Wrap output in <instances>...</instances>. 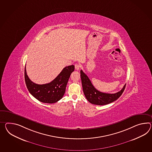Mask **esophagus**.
Masks as SVG:
<instances>
[{
  "label": "esophagus",
  "mask_w": 152,
  "mask_h": 152,
  "mask_svg": "<svg viewBox=\"0 0 152 152\" xmlns=\"http://www.w3.org/2000/svg\"><path fill=\"white\" fill-rule=\"evenodd\" d=\"M80 67H81L80 65H79V64H76L75 65V69L77 70H80Z\"/></svg>",
  "instance_id": "1"
}]
</instances>
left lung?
Segmentation results:
<instances>
[{
	"instance_id": "8db88e82",
	"label": "left lung",
	"mask_w": 152,
	"mask_h": 152,
	"mask_svg": "<svg viewBox=\"0 0 152 152\" xmlns=\"http://www.w3.org/2000/svg\"><path fill=\"white\" fill-rule=\"evenodd\" d=\"M80 73L84 94L88 101L93 104L103 105L111 103L121 96L126 87V85H125L120 91L114 94L101 92L95 88L89 78L83 71L81 70Z\"/></svg>"
}]
</instances>
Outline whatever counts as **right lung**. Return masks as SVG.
<instances>
[{"mask_svg": "<svg viewBox=\"0 0 152 152\" xmlns=\"http://www.w3.org/2000/svg\"><path fill=\"white\" fill-rule=\"evenodd\" d=\"M74 65L66 66L56 77L48 83L38 85L31 81L25 67V80L30 93L37 100L45 103H55L60 100L65 92L66 87Z\"/></svg>", "mask_w": 152, "mask_h": 152, "instance_id": "obj_1", "label": "right lung"}]
</instances>
